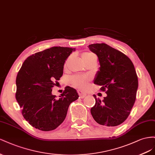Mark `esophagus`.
<instances>
[{
    "instance_id": "1",
    "label": "esophagus",
    "mask_w": 155,
    "mask_h": 155,
    "mask_svg": "<svg viewBox=\"0 0 155 155\" xmlns=\"http://www.w3.org/2000/svg\"><path fill=\"white\" fill-rule=\"evenodd\" d=\"M78 94L79 97H80L81 98H82V99L84 98V97H85L86 95V93L83 92V91H81V90H78Z\"/></svg>"
}]
</instances>
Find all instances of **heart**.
I'll return each mask as SVG.
<instances>
[{
	"instance_id": "b5f03b06",
	"label": "heart",
	"mask_w": 155,
	"mask_h": 155,
	"mask_svg": "<svg viewBox=\"0 0 155 155\" xmlns=\"http://www.w3.org/2000/svg\"><path fill=\"white\" fill-rule=\"evenodd\" d=\"M92 55H94V54H92L91 52H85L82 54V60H84L89 58L90 56ZM88 80H89V79L86 77H81L79 76V75H74V76L71 77L70 82L72 84V86L75 87L80 88V89H84V88H85L87 86Z\"/></svg>"
}]
</instances>
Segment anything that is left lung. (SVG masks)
<instances>
[{
  "label": "left lung",
  "instance_id": "obj_1",
  "mask_svg": "<svg viewBox=\"0 0 155 155\" xmlns=\"http://www.w3.org/2000/svg\"><path fill=\"white\" fill-rule=\"evenodd\" d=\"M88 48L97 55L100 64L94 84L107 95L102 101L94 95L95 104L91 114L100 125H119L129 117L136 101L138 81L133 63L123 52L105 43L91 44Z\"/></svg>",
  "mask_w": 155,
  "mask_h": 155
}]
</instances>
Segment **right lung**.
<instances>
[{
    "label": "right lung",
    "mask_w": 155,
    "mask_h": 155,
    "mask_svg": "<svg viewBox=\"0 0 155 155\" xmlns=\"http://www.w3.org/2000/svg\"><path fill=\"white\" fill-rule=\"evenodd\" d=\"M74 48L53 47L28 56L17 75L15 98L30 125L42 131L56 129L63 123L70 104L78 98L66 86L59 99L52 95L58 84L65 60Z\"/></svg>",
    "instance_id": "add662e5"
}]
</instances>
